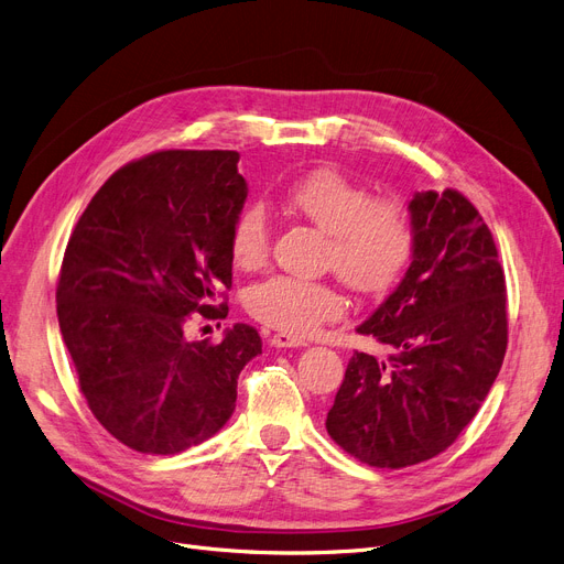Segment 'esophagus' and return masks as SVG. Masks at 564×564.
<instances>
[{
	"mask_svg": "<svg viewBox=\"0 0 564 564\" xmlns=\"http://www.w3.org/2000/svg\"><path fill=\"white\" fill-rule=\"evenodd\" d=\"M269 343H272L274 348H304V346H306L304 340H300V338H295V336H290V334H274V336H269Z\"/></svg>",
	"mask_w": 564,
	"mask_h": 564,
	"instance_id": "obj_1",
	"label": "esophagus"
}]
</instances>
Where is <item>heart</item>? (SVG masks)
Listing matches in <instances>:
<instances>
[{"instance_id": "obj_1", "label": "heart", "mask_w": 564, "mask_h": 564, "mask_svg": "<svg viewBox=\"0 0 564 564\" xmlns=\"http://www.w3.org/2000/svg\"><path fill=\"white\" fill-rule=\"evenodd\" d=\"M285 205L329 235L327 264L359 292H380L394 283L412 256V226L394 198L373 200L364 184L338 170H317L292 184ZM272 224L262 205H249L235 218L230 256L241 269H256L269 256ZM247 308L258 323L290 336H308L336 321L346 300L325 281L272 276L256 283Z\"/></svg>"}]
</instances>
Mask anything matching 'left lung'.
Wrapping results in <instances>:
<instances>
[{
  "instance_id": "obj_1",
  "label": "left lung",
  "mask_w": 564,
  "mask_h": 564,
  "mask_svg": "<svg viewBox=\"0 0 564 564\" xmlns=\"http://www.w3.org/2000/svg\"><path fill=\"white\" fill-rule=\"evenodd\" d=\"M410 267L357 327L389 348L355 352L327 412L338 447L399 470L445 452L473 422L507 350L505 274L491 230L454 188L408 203Z\"/></svg>"
}]
</instances>
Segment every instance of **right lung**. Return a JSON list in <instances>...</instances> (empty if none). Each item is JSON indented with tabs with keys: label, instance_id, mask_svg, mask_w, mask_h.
Here are the masks:
<instances>
[{
	"label": "right lung",
	"instance_id": "right-lung-1",
	"mask_svg": "<svg viewBox=\"0 0 564 564\" xmlns=\"http://www.w3.org/2000/svg\"><path fill=\"white\" fill-rule=\"evenodd\" d=\"M237 152L167 150L129 163L73 228L57 283L66 350L94 417L121 445L170 456L232 417L237 378L262 352L249 325L191 340L232 285L230 232L247 200Z\"/></svg>",
	"mask_w": 564,
	"mask_h": 564
}]
</instances>
